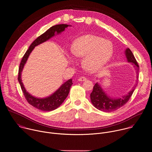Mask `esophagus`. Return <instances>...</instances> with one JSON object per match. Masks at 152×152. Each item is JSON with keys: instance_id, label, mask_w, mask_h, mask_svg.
I'll list each match as a JSON object with an SVG mask.
<instances>
[{"instance_id": "esophagus-1", "label": "esophagus", "mask_w": 152, "mask_h": 152, "mask_svg": "<svg viewBox=\"0 0 152 152\" xmlns=\"http://www.w3.org/2000/svg\"><path fill=\"white\" fill-rule=\"evenodd\" d=\"M86 79H87V78H86V77H84V76H82V77H79V78L78 80H79V81H80V82H82V81H85V80H86Z\"/></svg>"}]
</instances>
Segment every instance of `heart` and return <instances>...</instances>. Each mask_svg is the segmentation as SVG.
<instances>
[{"label": "heart", "instance_id": "heart-1", "mask_svg": "<svg viewBox=\"0 0 152 152\" xmlns=\"http://www.w3.org/2000/svg\"><path fill=\"white\" fill-rule=\"evenodd\" d=\"M71 51L76 57L85 56L84 67L89 71L94 72L110 60L113 53V45L109 40L93 35H86L75 41Z\"/></svg>", "mask_w": 152, "mask_h": 152}]
</instances>
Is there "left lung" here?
<instances>
[{
  "label": "left lung",
  "instance_id": "8db88e82",
  "mask_svg": "<svg viewBox=\"0 0 152 152\" xmlns=\"http://www.w3.org/2000/svg\"><path fill=\"white\" fill-rule=\"evenodd\" d=\"M126 55L128 61L133 63L135 69L136 70V72L138 73L139 70V66L133 53L129 48L126 50ZM138 79L139 76H137L136 83L134 86L135 87L137 85ZM134 88L131 91H130V92H129L126 96H124L123 98L120 99H113L108 97L103 91L101 86L96 83L95 84L93 88V91L91 94V102L94 107L100 111L107 113L114 111L122 107L126 104L127 102H128L134 91Z\"/></svg>",
  "mask_w": 152,
  "mask_h": 152
}]
</instances>
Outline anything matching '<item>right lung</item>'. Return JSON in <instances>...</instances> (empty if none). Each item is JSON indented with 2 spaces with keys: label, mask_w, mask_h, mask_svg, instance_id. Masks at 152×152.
<instances>
[{
  "label": "right lung",
  "mask_w": 152,
  "mask_h": 152,
  "mask_svg": "<svg viewBox=\"0 0 152 152\" xmlns=\"http://www.w3.org/2000/svg\"><path fill=\"white\" fill-rule=\"evenodd\" d=\"M68 26L69 25H66V24H60V25H56L53 26L51 28H50L47 31H46L44 34L39 36L31 44L29 48L28 49V50L26 51L24 56H23L19 65L18 80L19 82L21 89L23 92L25 98H26L27 102L32 107L43 111H53L57 108L63 102V101L67 98L69 93L70 87L73 84L72 79H70L67 81H66L64 84L61 85V86L56 92H55L50 96H48L45 98L39 99V98L32 96L28 92H26L22 82L21 77H20L21 72L22 71L23 66L30 53H31V51H32V50L35 46L45 42V41L48 40V39L53 37L56 32L57 34L61 32Z\"/></svg>",
  "instance_id": "add662e5"
}]
</instances>
